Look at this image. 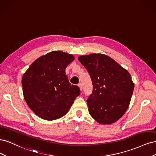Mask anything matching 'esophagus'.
<instances>
[{"mask_svg": "<svg viewBox=\"0 0 156 156\" xmlns=\"http://www.w3.org/2000/svg\"><path fill=\"white\" fill-rule=\"evenodd\" d=\"M78 86H79V87L80 88V90H82L83 87H82V84H81V83H79V84H78Z\"/></svg>", "mask_w": 156, "mask_h": 156, "instance_id": "obj_1", "label": "esophagus"}]
</instances>
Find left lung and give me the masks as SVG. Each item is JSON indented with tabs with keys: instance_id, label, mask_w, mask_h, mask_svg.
<instances>
[{
	"instance_id": "1",
	"label": "left lung",
	"mask_w": 156,
	"mask_h": 156,
	"mask_svg": "<svg viewBox=\"0 0 156 156\" xmlns=\"http://www.w3.org/2000/svg\"><path fill=\"white\" fill-rule=\"evenodd\" d=\"M78 60L90 76L93 90L87 99L90 115L98 122L110 124L124 115L134 90L130 74L103 54L81 56Z\"/></svg>"
}]
</instances>
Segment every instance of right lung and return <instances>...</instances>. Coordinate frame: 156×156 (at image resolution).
I'll return each instance as SVG.
<instances>
[{
    "mask_svg": "<svg viewBox=\"0 0 156 156\" xmlns=\"http://www.w3.org/2000/svg\"><path fill=\"white\" fill-rule=\"evenodd\" d=\"M74 60L73 55L52 51L34 61L23 75V92L31 109L48 120L65 115L80 94L66 75V68Z\"/></svg>",
    "mask_w": 156,
    "mask_h": 156,
    "instance_id": "1",
    "label": "right lung"
}]
</instances>
